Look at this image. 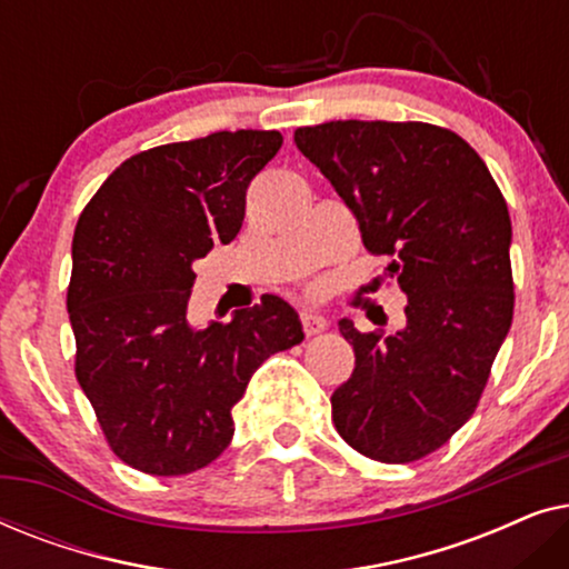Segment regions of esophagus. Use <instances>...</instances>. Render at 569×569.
<instances>
[{
    "mask_svg": "<svg viewBox=\"0 0 569 569\" xmlns=\"http://www.w3.org/2000/svg\"><path fill=\"white\" fill-rule=\"evenodd\" d=\"M300 321H302V329H306L308 337H313V333H321V331L329 329V318L318 313V310H302Z\"/></svg>",
    "mask_w": 569,
    "mask_h": 569,
    "instance_id": "obj_1",
    "label": "esophagus"
}]
</instances>
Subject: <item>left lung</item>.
<instances>
[{
	"label": "left lung",
	"mask_w": 569,
	"mask_h": 569,
	"mask_svg": "<svg viewBox=\"0 0 569 569\" xmlns=\"http://www.w3.org/2000/svg\"><path fill=\"white\" fill-rule=\"evenodd\" d=\"M295 144L407 295L393 333L339 321L355 370L331 396L333 425L372 461H419L473 415L510 331L508 204L469 142L432 123L329 121L300 127Z\"/></svg>",
	"instance_id": "left-lung-1"
}]
</instances>
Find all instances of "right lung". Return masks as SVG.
I'll return each instance as SVG.
<instances>
[{
  "mask_svg": "<svg viewBox=\"0 0 569 569\" xmlns=\"http://www.w3.org/2000/svg\"><path fill=\"white\" fill-rule=\"evenodd\" d=\"M279 147V131L259 129L152 147L123 160L77 220L67 292L74 372L131 469L181 477L212 463L259 365L306 337L277 295L228 323L197 329L186 318L193 261L238 236L248 183Z\"/></svg>",
  "mask_w": 569,
  "mask_h": 569,
  "instance_id": "right-lung-1",
  "label": "right lung"
}]
</instances>
